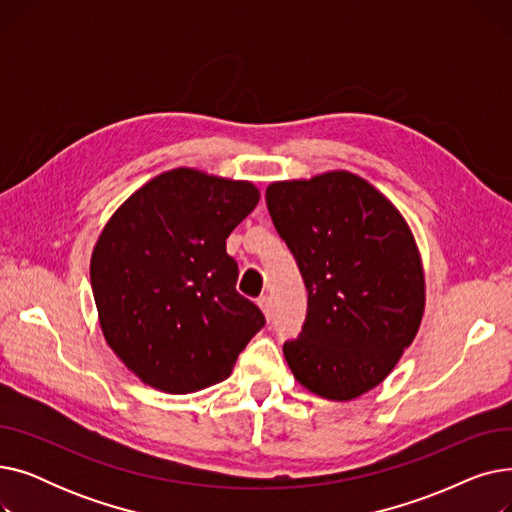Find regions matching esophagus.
<instances>
[{
    "label": "esophagus",
    "instance_id": "obj_1",
    "mask_svg": "<svg viewBox=\"0 0 512 512\" xmlns=\"http://www.w3.org/2000/svg\"><path fill=\"white\" fill-rule=\"evenodd\" d=\"M257 305H259V309L265 313L267 319L272 317V299H270V297H265V294H263V297L257 299Z\"/></svg>",
    "mask_w": 512,
    "mask_h": 512
}]
</instances>
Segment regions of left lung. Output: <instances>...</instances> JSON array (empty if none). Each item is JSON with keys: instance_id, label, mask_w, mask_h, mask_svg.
Returning a JSON list of instances; mask_svg holds the SVG:
<instances>
[{"instance_id": "left-lung-1", "label": "left lung", "mask_w": 512, "mask_h": 512, "mask_svg": "<svg viewBox=\"0 0 512 512\" xmlns=\"http://www.w3.org/2000/svg\"><path fill=\"white\" fill-rule=\"evenodd\" d=\"M265 203L307 288L301 334L284 342L288 367L319 396L357 398L384 382L419 330L425 280L415 238L351 172L274 182Z\"/></svg>"}]
</instances>
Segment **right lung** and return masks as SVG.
Segmentation results:
<instances>
[{"mask_svg":"<svg viewBox=\"0 0 512 512\" xmlns=\"http://www.w3.org/2000/svg\"><path fill=\"white\" fill-rule=\"evenodd\" d=\"M259 203L251 182L176 168L128 197L103 228L91 286L107 344L139 378L170 394L228 378L265 326L236 290L226 238Z\"/></svg>","mask_w":512,"mask_h":512,"instance_id":"1","label":"right lung"}]
</instances>
